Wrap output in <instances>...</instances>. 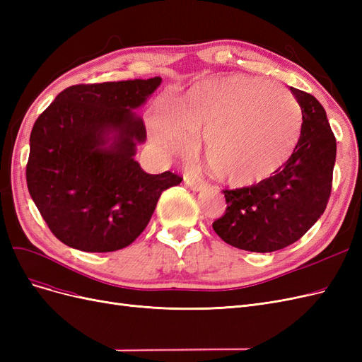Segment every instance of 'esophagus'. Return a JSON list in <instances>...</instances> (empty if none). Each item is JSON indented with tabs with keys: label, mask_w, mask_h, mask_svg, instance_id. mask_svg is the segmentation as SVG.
<instances>
[{
	"label": "esophagus",
	"mask_w": 362,
	"mask_h": 362,
	"mask_svg": "<svg viewBox=\"0 0 362 362\" xmlns=\"http://www.w3.org/2000/svg\"><path fill=\"white\" fill-rule=\"evenodd\" d=\"M185 185H187V187L192 189L193 192H198V190H201V187H202V182L190 180V178H185Z\"/></svg>",
	"instance_id": "1"
}]
</instances>
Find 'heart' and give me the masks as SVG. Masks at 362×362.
<instances>
[{"mask_svg": "<svg viewBox=\"0 0 362 362\" xmlns=\"http://www.w3.org/2000/svg\"><path fill=\"white\" fill-rule=\"evenodd\" d=\"M204 129L201 151L217 178L243 187L278 172L302 131V110L281 86L233 74L192 86L173 107L161 101L151 120L156 144L181 151Z\"/></svg>", "mask_w": 362, "mask_h": 362, "instance_id": "obj_1", "label": "heart"}]
</instances>
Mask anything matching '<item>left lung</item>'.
<instances>
[{"instance_id": "obj_1", "label": "left lung", "mask_w": 362, "mask_h": 362, "mask_svg": "<svg viewBox=\"0 0 362 362\" xmlns=\"http://www.w3.org/2000/svg\"><path fill=\"white\" fill-rule=\"evenodd\" d=\"M302 110V131L291 157L250 187L223 190L225 214L213 229L225 243L250 252L293 245L325 213L332 189L337 141L323 105L290 87Z\"/></svg>"}]
</instances>
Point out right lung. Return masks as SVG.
<instances>
[{
	"label": "right lung",
	"instance_id": "1",
	"mask_svg": "<svg viewBox=\"0 0 362 362\" xmlns=\"http://www.w3.org/2000/svg\"><path fill=\"white\" fill-rule=\"evenodd\" d=\"M160 76L76 84L60 92L30 136L27 185L62 243L84 252L124 249L144 233L158 198L182 178L146 173L134 160L146 140L144 105Z\"/></svg>",
	"mask_w": 362,
	"mask_h": 362
}]
</instances>
